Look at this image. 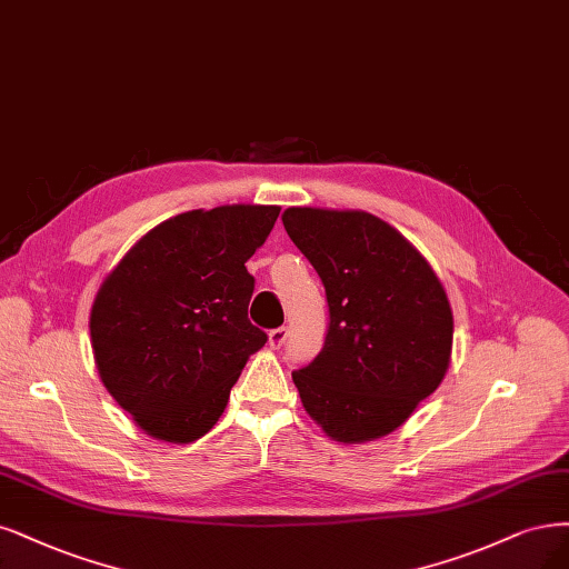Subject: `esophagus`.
I'll list each match as a JSON object with an SVG mask.
<instances>
[{
	"instance_id": "34e87169",
	"label": "esophagus",
	"mask_w": 569,
	"mask_h": 569,
	"mask_svg": "<svg viewBox=\"0 0 569 569\" xmlns=\"http://www.w3.org/2000/svg\"><path fill=\"white\" fill-rule=\"evenodd\" d=\"M287 337H289V329H287V327L270 329V331H268V346L278 350V348H282V346H284Z\"/></svg>"
}]
</instances>
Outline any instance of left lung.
<instances>
[{
  "label": "left lung",
  "instance_id": "1",
  "mask_svg": "<svg viewBox=\"0 0 569 569\" xmlns=\"http://www.w3.org/2000/svg\"><path fill=\"white\" fill-rule=\"evenodd\" d=\"M282 223L318 270L329 303L322 350L291 371L306 411L337 442L393 433L452 360L455 318L442 282L375 213L289 207Z\"/></svg>",
  "mask_w": 569,
  "mask_h": 569
}]
</instances>
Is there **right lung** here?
Masks as SVG:
<instances>
[{
  "instance_id": "obj_1",
  "label": "right lung",
  "mask_w": 569,
  "mask_h": 569,
  "mask_svg": "<svg viewBox=\"0 0 569 569\" xmlns=\"http://www.w3.org/2000/svg\"><path fill=\"white\" fill-rule=\"evenodd\" d=\"M278 213L276 204L179 213L146 232L96 291L98 377L150 438H202L263 348L266 331L247 318L253 278L244 263Z\"/></svg>"
}]
</instances>
